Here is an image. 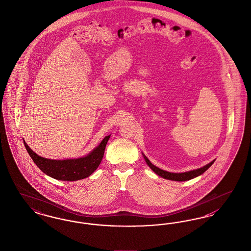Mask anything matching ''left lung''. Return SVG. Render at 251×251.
<instances>
[{
    "mask_svg": "<svg viewBox=\"0 0 251 251\" xmlns=\"http://www.w3.org/2000/svg\"><path fill=\"white\" fill-rule=\"evenodd\" d=\"M144 158L147 161V163L149 164V166L151 167L152 170L154 171L157 175H159L161 177L165 178V179H169V180L174 181H186L190 180L198 176H200L201 174H203L205 171L207 170L211 165L213 164V162L215 161H211L210 163L206 164L205 166L199 168V169H196V170L190 171V172H185V173H180V174H176V173H170V172H167V171H163L156 167L155 165H153L151 163L150 160L144 155Z\"/></svg>",
    "mask_w": 251,
    "mask_h": 251,
    "instance_id": "8db88e82",
    "label": "left lung"
}]
</instances>
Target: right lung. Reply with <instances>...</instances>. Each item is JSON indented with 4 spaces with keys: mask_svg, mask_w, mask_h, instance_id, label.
<instances>
[{
    "mask_svg": "<svg viewBox=\"0 0 251 251\" xmlns=\"http://www.w3.org/2000/svg\"><path fill=\"white\" fill-rule=\"evenodd\" d=\"M109 138L110 135L104 137L100 145L86 157L64 161L42 158L30 150L25 141L24 145L31 160L43 173L58 180L76 181L90 176L98 168Z\"/></svg>",
    "mask_w": 251,
    "mask_h": 251,
    "instance_id": "1",
    "label": "right lung"
}]
</instances>
